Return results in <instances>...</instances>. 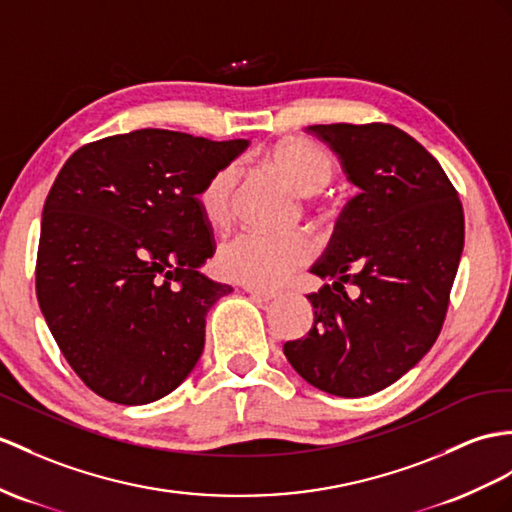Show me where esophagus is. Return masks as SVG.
Wrapping results in <instances>:
<instances>
[{"label": "esophagus", "mask_w": 512, "mask_h": 512, "mask_svg": "<svg viewBox=\"0 0 512 512\" xmlns=\"http://www.w3.org/2000/svg\"><path fill=\"white\" fill-rule=\"evenodd\" d=\"M243 291L247 295H252L258 302H271V299H276L278 293L276 291H269V289H256V286H243Z\"/></svg>", "instance_id": "34e87169"}]
</instances>
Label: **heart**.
Returning <instances> with one entry per match:
<instances>
[{
	"label": "heart",
	"mask_w": 512,
	"mask_h": 512,
	"mask_svg": "<svg viewBox=\"0 0 512 512\" xmlns=\"http://www.w3.org/2000/svg\"><path fill=\"white\" fill-rule=\"evenodd\" d=\"M269 158L299 193L317 195L334 180L336 165L326 147L304 139H284L269 149ZM239 171L234 165L215 169L197 193V206L210 228H226L234 213ZM315 245L302 232L247 230L223 243L217 269L223 278L245 286L273 289L289 280L313 258Z\"/></svg>",
	"instance_id": "heart-1"
}]
</instances>
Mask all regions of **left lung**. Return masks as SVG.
<instances>
[{
    "label": "left lung",
    "mask_w": 512,
    "mask_h": 512,
    "mask_svg": "<svg viewBox=\"0 0 512 512\" xmlns=\"http://www.w3.org/2000/svg\"><path fill=\"white\" fill-rule=\"evenodd\" d=\"M328 143L358 195L310 267L323 284L304 339L284 356L308 384L365 397L400 380L441 332L465 245L458 193L436 158L389 123L308 126ZM352 283L350 298L344 284Z\"/></svg>",
    "instance_id": "1"
}]
</instances>
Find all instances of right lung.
I'll list each match as a JSON object with an SVG mask.
<instances>
[{"label":"right lung","mask_w":512,"mask_h":512,"mask_svg":"<svg viewBox=\"0 0 512 512\" xmlns=\"http://www.w3.org/2000/svg\"><path fill=\"white\" fill-rule=\"evenodd\" d=\"M247 141L145 128L80 147L43 206L36 297L71 369L104 400L156 402L204 352L206 315L230 284L197 193Z\"/></svg>","instance_id":"obj_1"}]
</instances>
